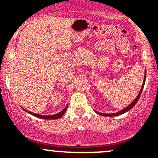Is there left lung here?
Masks as SVG:
<instances>
[{"mask_svg":"<svg viewBox=\"0 0 158 158\" xmlns=\"http://www.w3.org/2000/svg\"><path fill=\"white\" fill-rule=\"evenodd\" d=\"M145 72H146V71H145ZM145 79H146V76H144V82H143L142 87H141V91H140L139 94H138V96H137V98H135V99L134 100L133 102H132L131 104L129 105V106H128V107H126V108H125V109H122V111H119V112L114 113V114H104V113H98V112H97V111H96V112L98 113V114H99L100 115H102V116H109V117H111V116H117V115H120V114H123V113H125V112H126V111H128V110H130L131 109H132V108H133L134 106H135V105L136 104V103H137V102L138 101V99H139V98H140V96H141V92H142L143 88H144V82H145Z\"/></svg>","mask_w":158,"mask_h":158,"instance_id":"obj_1","label":"left lung"}]
</instances>
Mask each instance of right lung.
<instances>
[{"label":"right lung","instance_id":"1","mask_svg":"<svg viewBox=\"0 0 158 158\" xmlns=\"http://www.w3.org/2000/svg\"><path fill=\"white\" fill-rule=\"evenodd\" d=\"M67 107H68V106H66V107L65 108V109H63V111H60V113H58V114H53V115H40V114H34V113L30 112V111H26V110H25V111H27V112H28V113H30V114H33V115L36 116V117L40 118H43V119H49H49H52V120H53V119H57V118H61L62 116H63V114H65V112H66V109H67Z\"/></svg>","mask_w":158,"mask_h":158}]
</instances>
